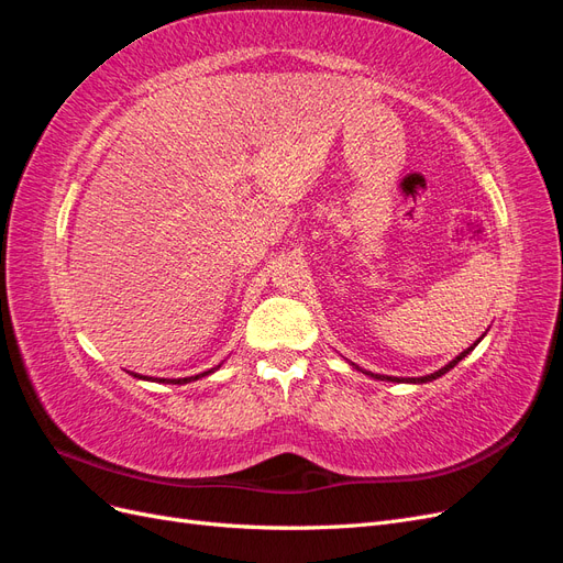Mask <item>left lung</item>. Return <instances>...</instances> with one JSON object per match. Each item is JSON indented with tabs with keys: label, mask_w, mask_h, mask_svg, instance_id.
Returning a JSON list of instances; mask_svg holds the SVG:
<instances>
[{
	"label": "left lung",
	"mask_w": 563,
	"mask_h": 563,
	"mask_svg": "<svg viewBox=\"0 0 563 563\" xmlns=\"http://www.w3.org/2000/svg\"><path fill=\"white\" fill-rule=\"evenodd\" d=\"M482 340V338H479ZM479 340H476V343H479ZM476 343L472 345V347H467L465 352H460L457 356H455V360L453 362H449L444 368H439V371H434V373H430V376H422V378H408L406 383H430V380H437V378H441V376H444V373H449L460 360H465V356L476 347ZM354 366V364H352ZM366 373V376H371V378H376V380H391V383H404V378L399 380V378H389V376H378V373H371V371H364Z\"/></svg>",
	"instance_id": "8db88e82"
}]
</instances>
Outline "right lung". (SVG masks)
<instances>
[{"label":"right lung","instance_id":"obj_1","mask_svg":"<svg viewBox=\"0 0 563 563\" xmlns=\"http://www.w3.org/2000/svg\"><path fill=\"white\" fill-rule=\"evenodd\" d=\"M216 368H220V366H216ZM216 368H211V371H203V373H199V376H190V378H174V380H159V383H174V385H185V383H192V380H199V378H203V376H209V373H213ZM133 378H143V376H139V373H131ZM145 380V378H143Z\"/></svg>","mask_w":563,"mask_h":563}]
</instances>
